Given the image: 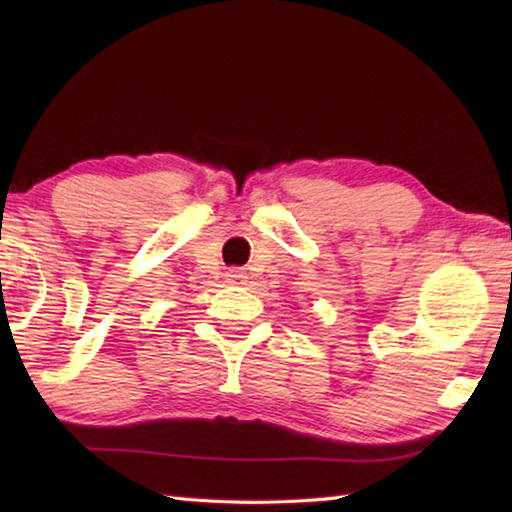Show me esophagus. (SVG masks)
Instances as JSON below:
<instances>
[{
  "label": "esophagus",
  "mask_w": 512,
  "mask_h": 512,
  "mask_svg": "<svg viewBox=\"0 0 512 512\" xmlns=\"http://www.w3.org/2000/svg\"><path fill=\"white\" fill-rule=\"evenodd\" d=\"M225 280H228L230 284H244L248 280V275L244 268H230V271L225 273Z\"/></svg>",
  "instance_id": "34e87169"
}]
</instances>
